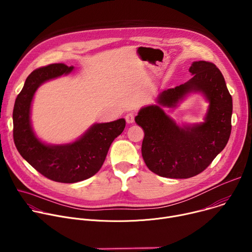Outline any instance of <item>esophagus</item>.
<instances>
[{
  "instance_id": "34e87169",
  "label": "esophagus",
  "mask_w": 252,
  "mask_h": 252,
  "mask_svg": "<svg viewBox=\"0 0 252 252\" xmlns=\"http://www.w3.org/2000/svg\"><path fill=\"white\" fill-rule=\"evenodd\" d=\"M126 123L127 124H133L134 123V115L133 114H127L126 116Z\"/></svg>"
}]
</instances>
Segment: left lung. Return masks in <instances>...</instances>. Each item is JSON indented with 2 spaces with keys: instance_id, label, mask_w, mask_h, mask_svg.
Segmentation results:
<instances>
[{
  "instance_id": "8db88e82",
  "label": "left lung",
  "mask_w": 252,
  "mask_h": 252,
  "mask_svg": "<svg viewBox=\"0 0 252 252\" xmlns=\"http://www.w3.org/2000/svg\"><path fill=\"white\" fill-rule=\"evenodd\" d=\"M191 79L158 94L157 104L143 106L135 123L145 130L141 155L158 175L189 178L203 171L225 148L231 132L232 97L221 71L212 63L193 62ZM201 93L210 103L201 123L178 126L163 111L189 94Z\"/></svg>"
}]
</instances>
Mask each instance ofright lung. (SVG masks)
<instances>
[{"label":"right lung","instance_id":"right-lung-1","mask_svg":"<svg viewBox=\"0 0 252 252\" xmlns=\"http://www.w3.org/2000/svg\"><path fill=\"white\" fill-rule=\"evenodd\" d=\"M74 66L53 63L33 70L18 94L13 112L14 140L20 155L54 182L74 184L94 175L101 167L112 142L125 129L126 121L94 124L77 140L48 145L33 132L31 107L33 95L44 83L67 75Z\"/></svg>","mask_w":252,"mask_h":252}]
</instances>
